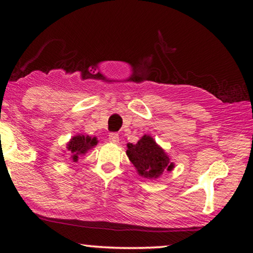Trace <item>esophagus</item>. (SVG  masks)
I'll use <instances>...</instances> for the list:
<instances>
[{
    "label": "esophagus",
    "instance_id": "1",
    "mask_svg": "<svg viewBox=\"0 0 253 253\" xmlns=\"http://www.w3.org/2000/svg\"><path fill=\"white\" fill-rule=\"evenodd\" d=\"M108 140L113 144H118V142H119L118 134H116V132H110L108 136Z\"/></svg>",
    "mask_w": 253,
    "mask_h": 253
}]
</instances>
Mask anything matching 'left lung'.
<instances>
[{
  "instance_id": "1",
  "label": "left lung",
  "mask_w": 253,
  "mask_h": 253,
  "mask_svg": "<svg viewBox=\"0 0 253 253\" xmlns=\"http://www.w3.org/2000/svg\"><path fill=\"white\" fill-rule=\"evenodd\" d=\"M127 156L139 175L146 178H156L164 170H172L174 165L169 156L151 136L144 135L138 143L127 145Z\"/></svg>"
}]
</instances>
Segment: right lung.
<instances>
[{"instance_id": "1", "label": "right lung", "mask_w": 253, "mask_h": 253, "mask_svg": "<svg viewBox=\"0 0 253 253\" xmlns=\"http://www.w3.org/2000/svg\"><path fill=\"white\" fill-rule=\"evenodd\" d=\"M97 145V140L96 137H91L89 136H84V135H78L72 137V139L68 144V149L71 154V157L74 162L78 161V157L83 154L87 153V151H89L91 147Z\"/></svg>"}]
</instances>
